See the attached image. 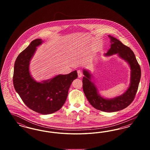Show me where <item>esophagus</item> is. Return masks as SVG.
Wrapping results in <instances>:
<instances>
[{
  "label": "esophagus",
  "instance_id": "34e87169",
  "mask_svg": "<svg viewBox=\"0 0 150 150\" xmlns=\"http://www.w3.org/2000/svg\"><path fill=\"white\" fill-rule=\"evenodd\" d=\"M78 75L79 78H81L83 76V72L80 70L78 71Z\"/></svg>",
  "mask_w": 150,
  "mask_h": 150
}]
</instances>
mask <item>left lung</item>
Listing matches in <instances>:
<instances>
[{
  "label": "left lung",
  "mask_w": 150,
  "mask_h": 150,
  "mask_svg": "<svg viewBox=\"0 0 150 150\" xmlns=\"http://www.w3.org/2000/svg\"><path fill=\"white\" fill-rule=\"evenodd\" d=\"M108 36L111 44L106 55L110 56L118 53L120 57L128 62L131 69L130 86L121 96L111 100L105 99L98 94L96 88L91 81V74L89 72L83 70L84 76L83 78V89L87 100L94 108L102 111L112 112L128 107L133 101L140 81L141 70L132 50L114 37Z\"/></svg>",
  "instance_id": "8db88e82"
}]
</instances>
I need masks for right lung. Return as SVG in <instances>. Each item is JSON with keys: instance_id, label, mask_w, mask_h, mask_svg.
I'll list each match as a JSON object with an SVG mask.
<instances>
[{"instance_id": "1", "label": "right lung", "mask_w": 150, "mask_h": 150, "mask_svg": "<svg viewBox=\"0 0 150 150\" xmlns=\"http://www.w3.org/2000/svg\"><path fill=\"white\" fill-rule=\"evenodd\" d=\"M36 39L21 52L14 63L13 86L23 103L38 113L50 114L58 111L64 105L68 91L74 80L78 78L76 70L67 75H58L43 83L31 78L29 70L30 61L42 43Z\"/></svg>"}]
</instances>
